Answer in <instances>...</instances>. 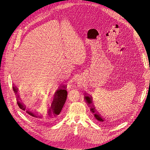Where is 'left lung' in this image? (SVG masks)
<instances>
[{
	"label": "left lung",
	"mask_w": 150,
	"mask_h": 150,
	"mask_svg": "<svg viewBox=\"0 0 150 150\" xmlns=\"http://www.w3.org/2000/svg\"><path fill=\"white\" fill-rule=\"evenodd\" d=\"M84 98L86 103H87L88 105L90 107L91 111L93 114L96 120H97L98 121H99L100 122H103L106 121V119H105V118H103V116H101V114L97 111V109L96 108V106L93 103L92 97L91 96H90L89 94H88V93L84 92Z\"/></svg>",
	"instance_id": "left-lung-1"
}]
</instances>
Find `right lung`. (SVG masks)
Instances as JSON below:
<instances>
[{"label":"right lung","instance_id":"obj_1","mask_svg":"<svg viewBox=\"0 0 150 150\" xmlns=\"http://www.w3.org/2000/svg\"><path fill=\"white\" fill-rule=\"evenodd\" d=\"M13 89L14 93L16 94V96L17 97L16 100L18 106L22 110H23V111H25L26 110V112L31 116L38 118V119H42V114L36 112L35 110L33 111V109H26V105L22 101V98H21L19 92V89L14 84V83H13ZM67 86L64 85L59 86L58 89L54 93L53 99L52 100L51 105L48 108V109H47V115L49 117H51L52 116V115H53L54 117L60 114L62 108L64 106L66 101L67 100ZM39 113L40 114L39 115L38 114Z\"/></svg>","mask_w":150,"mask_h":150}]
</instances>
